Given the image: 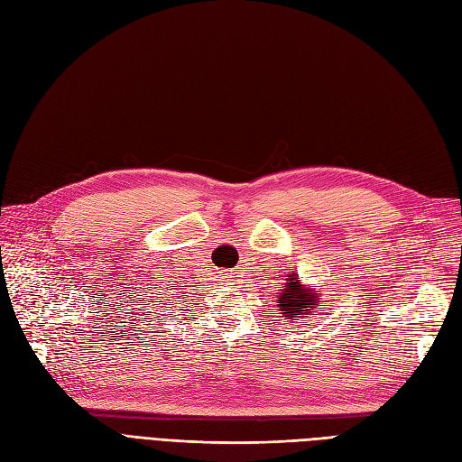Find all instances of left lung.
Segmentation results:
<instances>
[{
	"mask_svg": "<svg viewBox=\"0 0 462 462\" xmlns=\"http://www.w3.org/2000/svg\"><path fill=\"white\" fill-rule=\"evenodd\" d=\"M319 300V290L315 286H305L300 280V274L291 273L288 274L286 284L282 286L278 293L280 315L286 317V322L310 319V315H315L319 309H322ZM293 328H297V326H293Z\"/></svg>",
	"mask_w": 462,
	"mask_h": 462,
	"instance_id": "8db88e82",
	"label": "left lung"
}]
</instances>
